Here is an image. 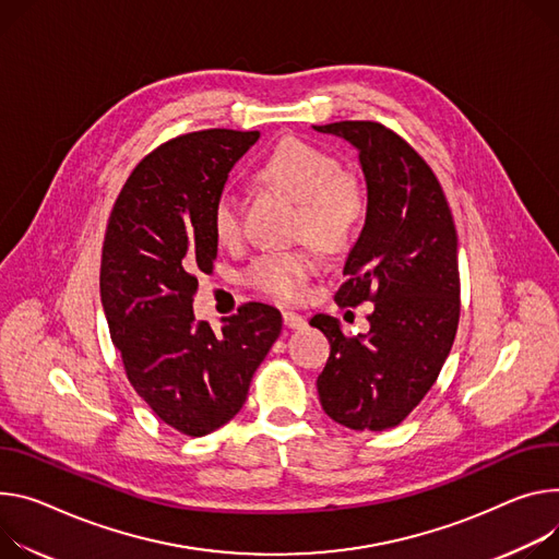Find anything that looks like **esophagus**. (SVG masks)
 <instances>
[{
    "instance_id": "esophagus-1",
    "label": "esophagus",
    "mask_w": 559,
    "mask_h": 559,
    "mask_svg": "<svg viewBox=\"0 0 559 559\" xmlns=\"http://www.w3.org/2000/svg\"><path fill=\"white\" fill-rule=\"evenodd\" d=\"M283 323H285V328H289V330H302L308 325V321L302 319L300 314H294V312H283Z\"/></svg>"
}]
</instances>
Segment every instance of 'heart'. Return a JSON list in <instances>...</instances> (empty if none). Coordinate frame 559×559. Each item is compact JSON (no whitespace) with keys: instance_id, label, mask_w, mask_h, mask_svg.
Here are the masks:
<instances>
[{"instance_id":"1","label":"heart","mask_w":559,"mask_h":559,"mask_svg":"<svg viewBox=\"0 0 559 559\" xmlns=\"http://www.w3.org/2000/svg\"><path fill=\"white\" fill-rule=\"evenodd\" d=\"M259 176L285 189L300 202L298 234L312 236L325 247L347 240L364 212V195L349 176L338 174V163L328 151L302 140L278 142L259 167ZM212 227L223 245L242 240V207L231 189L218 193L212 207ZM317 270L312 249L276 251L261 257L247 272L249 283L283 300H294L306 292L308 278Z\"/></svg>"}]
</instances>
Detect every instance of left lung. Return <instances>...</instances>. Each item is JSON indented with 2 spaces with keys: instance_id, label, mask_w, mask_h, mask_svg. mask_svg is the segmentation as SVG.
I'll use <instances>...</instances> for the list:
<instances>
[{
  "instance_id": "obj_1",
  "label": "left lung",
  "mask_w": 559,
  "mask_h": 559,
  "mask_svg": "<svg viewBox=\"0 0 559 559\" xmlns=\"http://www.w3.org/2000/svg\"><path fill=\"white\" fill-rule=\"evenodd\" d=\"M314 129L359 151L368 187L366 223L334 300L349 308L374 300L359 336H345L328 314L310 321L332 347L319 399L349 430H388L417 408L450 354L460 323L456 229L437 176L394 131L349 120Z\"/></svg>"
}]
</instances>
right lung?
I'll use <instances>...</instances> for the list:
<instances>
[{
	"instance_id": "right-lung-1",
	"label": "right lung",
	"mask_w": 559,
	"mask_h": 559,
	"mask_svg": "<svg viewBox=\"0 0 559 559\" xmlns=\"http://www.w3.org/2000/svg\"><path fill=\"white\" fill-rule=\"evenodd\" d=\"M259 131L207 129L160 144L131 171L105 236L99 296L127 379L167 426L205 437L234 419L281 334V312L245 302L221 332L195 321L212 274V207Z\"/></svg>"
}]
</instances>
